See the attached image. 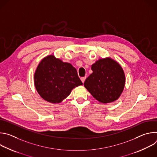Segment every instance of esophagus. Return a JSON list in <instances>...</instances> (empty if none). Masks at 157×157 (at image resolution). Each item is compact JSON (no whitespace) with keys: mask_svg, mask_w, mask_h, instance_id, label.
I'll return each instance as SVG.
<instances>
[{"mask_svg":"<svg viewBox=\"0 0 157 157\" xmlns=\"http://www.w3.org/2000/svg\"><path fill=\"white\" fill-rule=\"evenodd\" d=\"M86 76L82 77V78H81V81H82V83H84V81L86 80Z\"/></svg>","mask_w":157,"mask_h":157,"instance_id":"obj_1","label":"esophagus"}]
</instances>
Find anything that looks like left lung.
I'll return each instance as SVG.
<instances>
[{"label": "left lung", "instance_id": "1", "mask_svg": "<svg viewBox=\"0 0 157 157\" xmlns=\"http://www.w3.org/2000/svg\"><path fill=\"white\" fill-rule=\"evenodd\" d=\"M93 73L86 78L84 87L99 102L116 101L122 94L125 77L121 66L110 57L101 58L92 64Z\"/></svg>", "mask_w": 157, "mask_h": 157}]
</instances>
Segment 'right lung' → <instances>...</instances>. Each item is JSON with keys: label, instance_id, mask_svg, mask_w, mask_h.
Instances as JSON below:
<instances>
[{"label": "right lung", "instance_id": "obj_1", "mask_svg": "<svg viewBox=\"0 0 157 157\" xmlns=\"http://www.w3.org/2000/svg\"><path fill=\"white\" fill-rule=\"evenodd\" d=\"M34 84L44 100L58 104L68 97L74 88L82 85V82L71 64L50 55L38 64L34 74Z\"/></svg>", "mask_w": 157, "mask_h": 157}]
</instances>
